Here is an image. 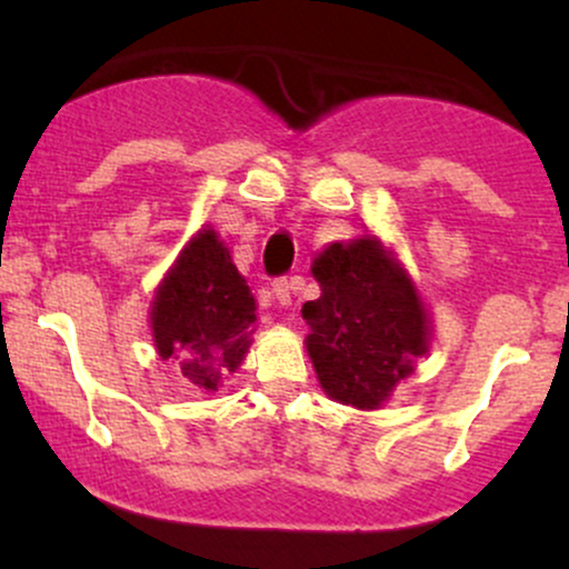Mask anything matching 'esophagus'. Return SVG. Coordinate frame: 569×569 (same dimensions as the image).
Masks as SVG:
<instances>
[{"label":"esophagus","mask_w":569,"mask_h":569,"mask_svg":"<svg viewBox=\"0 0 569 569\" xmlns=\"http://www.w3.org/2000/svg\"><path fill=\"white\" fill-rule=\"evenodd\" d=\"M272 297H276L278 305H289L291 302V283L289 278H276L272 280Z\"/></svg>","instance_id":"34e87169"}]
</instances>
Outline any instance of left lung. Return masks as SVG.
<instances>
[{
    "mask_svg": "<svg viewBox=\"0 0 569 569\" xmlns=\"http://www.w3.org/2000/svg\"><path fill=\"white\" fill-rule=\"evenodd\" d=\"M312 276L321 297L302 307V318L318 380L339 403L377 409L428 350L415 286L375 238L329 246Z\"/></svg>",
    "mask_w": 569,
    "mask_h": 569,
    "instance_id": "left-lung-1",
    "label": "left lung"
}]
</instances>
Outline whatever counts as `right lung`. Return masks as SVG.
<instances>
[{
  "label": "right lung",
  "mask_w": 569,
  "mask_h": 569,
  "mask_svg": "<svg viewBox=\"0 0 569 569\" xmlns=\"http://www.w3.org/2000/svg\"><path fill=\"white\" fill-rule=\"evenodd\" d=\"M253 297L217 232L202 230L184 248L152 302V335L162 358H179L194 388L217 390L243 361Z\"/></svg>",
  "instance_id": "right-lung-1"
}]
</instances>
